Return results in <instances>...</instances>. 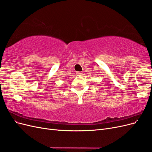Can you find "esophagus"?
Masks as SVG:
<instances>
[{
  "instance_id": "34e87169",
  "label": "esophagus",
  "mask_w": 152,
  "mask_h": 152,
  "mask_svg": "<svg viewBox=\"0 0 152 152\" xmlns=\"http://www.w3.org/2000/svg\"><path fill=\"white\" fill-rule=\"evenodd\" d=\"M82 72H77V75H82Z\"/></svg>"
}]
</instances>
